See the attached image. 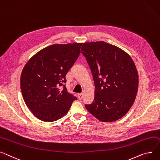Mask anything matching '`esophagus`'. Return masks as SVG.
<instances>
[{
	"label": "esophagus",
	"instance_id": "obj_1",
	"mask_svg": "<svg viewBox=\"0 0 160 160\" xmlns=\"http://www.w3.org/2000/svg\"><path fill=\"white\" fill-rule=\"evenodd\" d=\"M78 98L80 99V100H81V99H82V98H83V93H78Z\"/></svg>",
	"mask_w": 160,
	"mask_h": 160
}]
</instances>
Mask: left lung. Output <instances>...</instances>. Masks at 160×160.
I'll list each match as a JSON object with an SVG mask.
<instances>
[{"instance_id":"1","label":"left lung","mask_w":160,"mask_h":160,"mask_svg":"<svg viewBox=\"0 0 160 160\" xmlns=\"http://www.w3.org/2000/svg\"><path fill=\"white\" fill-rule=\"evenodd\" d=\"M86 58L94 82V99L87 110L103 122L122 118L129 111L138 88V74L129 54L103 41L85 42Z\"/></svg>"}]
</instances>
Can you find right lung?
Returning a JSON list of instances; mask_svg holds the SVG:
<instances>
[{"label": "right lung", "mask_w": 160, "mask_h": 160, "mask_svg": "<svg viewBox=\"0 0 160 160\" xmlns=\"http://www.w3.org/2000/svg\"><path fill=\"white\" fill-rule=\"evenodd\" d=\"M82 43L53 44L37 52L24 67L20 88L28 109L37 118L54 122L77 98L64 85L66 75L80 55Z\"/></svg>", "instance_id": "right-lung-1"}]
</instances>
